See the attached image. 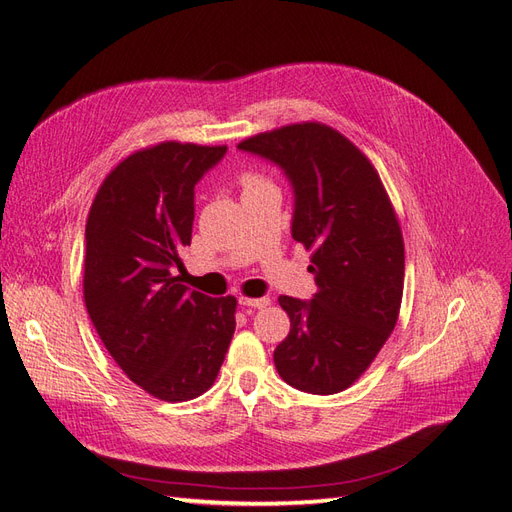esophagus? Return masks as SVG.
Returning <instances> with one entry per match:
<instances>
[{
    "mask_svg": "<svg viewBox=\"0 0 512 512\" xmlns=\"http://www.w3.org/2000/svg\"><path fill=\"white\" fill-rule=\"evenodd\" d=\"M240 305L248 307V309H266L270 305V298H248V296H240Z\"/></svg>",
    "mask_w": 512,
    "mask_h": 512,
    "instance_id": "esophagus-1",
    "label": "esophagus"
}]
</instances>
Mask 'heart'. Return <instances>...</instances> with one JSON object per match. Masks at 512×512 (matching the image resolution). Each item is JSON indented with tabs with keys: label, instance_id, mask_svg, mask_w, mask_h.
Here are the masks:
<instances>
[{
	"label": "heart",
	"instance_id": "b5f03b06",
	"mask_svg": "<svg viewBox=\"0 0 512 512\" xmlns=\"http://www.w3.org/2000/svg\"><path fill=\"white\" fill-rule=\"evenodd\" d=\"M257 183H261V179H257L255 175H244L242 177V188H251V186H257Z\"/></svg>",
	"mask_w": 512,
	"mask_h": 512
}]
</instances>
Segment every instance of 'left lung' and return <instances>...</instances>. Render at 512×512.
Returning <instances> with one entry per match:
<instances>
[{
	"instance_id": "1",
	"label": "left lung",
	"mask_w": 512,
	"mask_h": 512,
	"mask_svg": "<svg viewBox=\"0 0 512 512\" xmlns=\"http://www.w3.org/2000/svg\"><path fill=\"white\" fill-rule=\"evenodd\" d=\"M238 149L279 164L294 188L292 238L311 251L318 292L279 296L290 335L274 350L287 385L329 396L370 368L398 322L404 240L378 170L337 129L307 121Z\"/></svg>"
}]
</instances>
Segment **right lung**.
<instances>
[{
  "label": "right lung",
  "instance_id": "1",
  "mask_svg": "<svg viewBox=\"0 0 512 512\" xmlns=\"http://www.w3.org/2000/svg\"><path fill=\"white\" fill-rule=\"evenodd\" d=\"M225 153L175 140L134 151L103 179L86 220L88 316L129 381L164 402L212 387L235 331L238 300L190 292L175 277L196 181Z\"/></svg>",
  "mask_w": 512,
  "mask_h": 512
}]
</instances>
